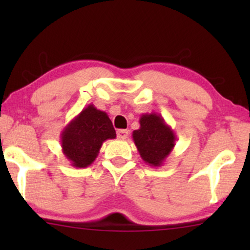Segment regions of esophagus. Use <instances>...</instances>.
Wrapping results in <instances>:
<instances>
[{"mask_svg": "<svg viewBox=\"0 0 250 250\" xmlns=\"http://www.w3.org/2000/svg\"><path fill=\"white\" fill-rule=\"evenodd\" d=\"M128 136V129H118L117 131V138L121 140L127 139Z\"/></svg>", "mask_w": 250, "mask_h": 250, "instance_id": "obj_1", "label": "esophagus"}]
</instances>
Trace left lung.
<instances>
[{
  "label": "left lung",
  "mask_w": 250,
  "mask_h": 250,
  "mask_svg": "<svg viewBox=\"0 0 250 250\" xmlns=\"http://www.w3.org/2000/svg\"><path fill=\"white\" fill-rule=\"evenodd\" d=\"M132 136L143 162L152 167L163 166L176 141L175 133L157 112L143 114Z\"/></svg>",
  "instance_id": "1"
}]
</instances>
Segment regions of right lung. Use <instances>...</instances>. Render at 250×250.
I'll use <instances>...</instances> for the list:
<instances>
[{"label":"right lung","instance_id":"obj_1","mask_svg":"<svg viewBox=\"0 0 250 250\" xmlns=\"http://www.w3.org/2000/svg\"><path fill=\"white\" fill-rule=\"evenodd\" d=\"M115 138L116 131L107 112L91 104L61 132V148L71 166L85 168L97 158L102 143Z\"/></svg>","mask_w":250,"mask_h":250}]
</instances>
